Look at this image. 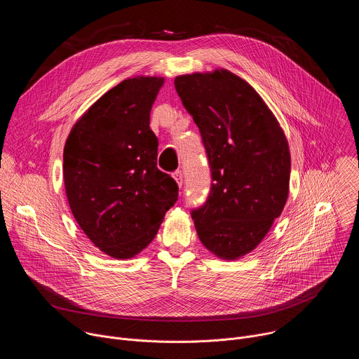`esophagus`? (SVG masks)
<instances>
[{
	"label": "esophagus",
	"instance_id": "obj_1",
	"mask_svg": "<svg viewBox=\"0 0 359 359\" xmlns=\"http://www.w3.org/2000/svg\"><path fill=\"white\" fill-rule=\"evenodd\" d=\"M173 179L176 180V183L182 187V184H183V173H182V170H176V172H173Z\"/></svg>",
	"mask_w": 359,
	"mask_h": 359
}]
</instances>
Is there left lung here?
I'll list each match as a JSON object with an SVG mask.
<instances>
[{"instance_id": "8db88e82", "label": "left lung", "mask_w": 359, "mask_h": 359, "mask_svg": "<svg viewBox=\"0 0 359 359\" xmlns=\"http://www.w3.org/2000/svg\"><path fill=\"white\" fill-rule=\"evenodd\" d=\"M175 88L198 128L212 176L206 201L190 212L197 236L217 257L234 260L257 247L284 209L287 139L260 95L226 69L177 76Z\"/></svg>"}]
</instances>
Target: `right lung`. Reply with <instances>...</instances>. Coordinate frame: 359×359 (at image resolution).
<instances>
[{
    "label": "right lung",
    "instance_id": "add662e5",
    "mask_svg": "<svg viewBox=\"0 0 359 359\" xmlns=\"http://www.w3.org/2000/svg\"><path fill=\"white\" fill-rule=\"evenodd\" d=\"M163 78L125 79L72 128L64 149L69 208L88 238L114 259H130L155 238L179 198L176 180L158 169L150 109Z\"/></svg>",
    "mask_w": 359,
    "mask_h": 359
}]
</instances>
